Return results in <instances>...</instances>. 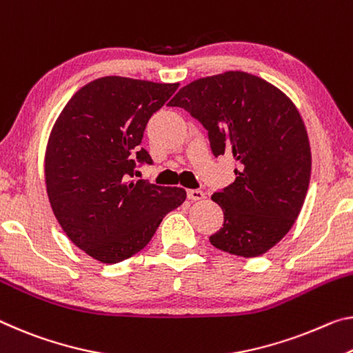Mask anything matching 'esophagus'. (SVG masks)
<instances>
[{
    "instance_id": "1",
    "label": "esophagus",
    "mask_w": 353,
    "mask_h": 353,
    "mask_svg": "<svg viewBox=\"0 0 353 353\" xmlns=\"http://www.w3.org/2000/svg\"><path fill=\"white\" fill-rule=\"evenodd\" d=\"M187 196L190 201H203L205 198V193L203 190H188Z\"/></svg>"
}]
</instances>
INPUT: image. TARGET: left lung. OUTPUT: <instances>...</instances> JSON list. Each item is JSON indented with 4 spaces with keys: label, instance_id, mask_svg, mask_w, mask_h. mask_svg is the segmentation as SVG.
<instances>
[{
    "label": "left lung",
    "instance_id": "8db88e82",
    "mask_svg": "<svg viewBox=\"0 0 353 353\" xmlns=\"http://www.w3.org/2000/svg\"><path fill=\"white\" fill-rule=\"evenodd\" d=\"M170 106L204 125L215 157L232 155L237 163L236 181L212 194L225 221L210 243L234 256L267 253L290 231L310 185L311 148L297 106L264 78L240 70L192 81Z\"/></svg>",
    "mask_w": 353,
    "mask_h": 353
}]
</instances>
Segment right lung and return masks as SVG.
<instances>
[{
    "label": "right lung",
    "mask_w": 353,
    "mask_h": 353,
    "mask_svg": "<svg viewBox=\"0 0 353 353\" xmlns=\"http://www.w3.org/2000/svg\"><path fill=\"white\" fill-rule=\"evenodd\" d=\"M179 83L97 78L72 96L50 132L43 171L50 205L65 236L103 264L141 251L168 212L187 198L181 187L135 181L144 128Z\"/></svg>",
    "instance_id": "right-lung-1"
}]
</instances>
